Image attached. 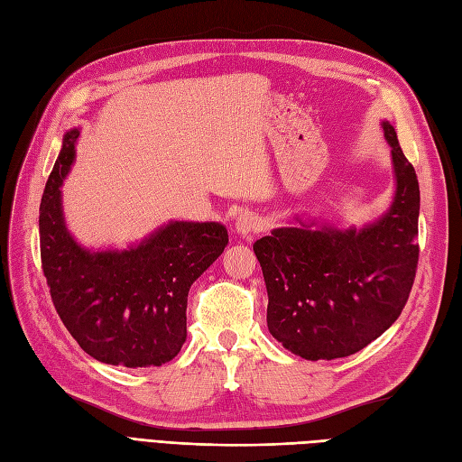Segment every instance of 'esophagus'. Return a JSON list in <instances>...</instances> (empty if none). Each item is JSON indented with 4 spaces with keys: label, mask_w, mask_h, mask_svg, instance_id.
<instances>
[{
    "label": "esophagus",
    "mask_w": 462,
    "mask_h": 462,
    "mask_svg": "<svg viewBox=\"0 0 462 462\" xmlns=\"http://www.w3.org/2000/svg\"><path fill=\"white\" fill-rule=\"evenodd\" d=\"M235 229H236V233H241L243 236H251L254 233H260L262 221L256 214H253V211H241V214L236 216Z\"/></svg>",
    "instance_id": "1"
}]
</instances>
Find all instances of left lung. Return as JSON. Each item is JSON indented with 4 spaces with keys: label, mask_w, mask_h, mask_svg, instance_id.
Returning a JSON list of instances; mask_svg holds the SVG:
<instances>
[{
    "label": "left lung",
    "mask_w": 462,
    "mask_h": 462,
    "mask_svg": "<svg viewBox=\"0 0 462 462\" xmlns=\"http://www.w3.org/2000/svg\"><path fill=\"white\" fill-rule=\"evenodd\" d=\"M396 192L386 214L364 229L280 227L253 248L268 290V330L305 359H336L364 350L401 317L416 278L420 186L396 132Z\"/></svg>",
    "instance_id": "1"
}]
</instances>
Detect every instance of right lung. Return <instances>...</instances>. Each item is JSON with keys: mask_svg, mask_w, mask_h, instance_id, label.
I'll use <instances>...</instances> for the list:
<instances>
[{"mask_svg": "<svg viewBox=\"0 0 462 462\" xmlns=\"http://www.w3.org/2000/svg\"><path fill=\"white\" fill-rule=\"evenodd\" d=\"M79 130L64 135L41 202V258L58 315L91 357L110 365L159 367L186 340L190 285L229 243L216 221H171L124 251H89L69 235L60 186Z\"/></svg>", "mask_w": 462, "mask_h": 462, "instance_id": "obj_1", "label": "right lung"}]
</instances>
